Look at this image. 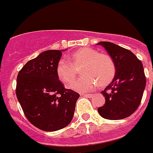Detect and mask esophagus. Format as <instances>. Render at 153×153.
Segmentation results:
<instances>
[{"label":"esophagus","instance_id":"34e87169","mask_svg":"<svg viewBox=\"0 0 153 153\" xmlns=\"http://www.w3.org/2000/svg\"><path fill=\"white\" fill-rule=\"evenodd\" d=\"M81 95H82V96H83V97H93V94H81Z\"/></svg>","mask_w":153,"mask_h":153}]
</instances>
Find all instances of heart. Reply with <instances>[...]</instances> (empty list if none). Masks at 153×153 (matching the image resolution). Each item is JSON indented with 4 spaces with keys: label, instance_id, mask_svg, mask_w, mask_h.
Returning a JSON list of instances; mask_svg holds the SVG:
<instances>
[{
    "label": "heart",
    "instance_id": "b5f03b06",
    "mask_svg": "<svg viewBox=\"0 0 153 153\" xmlns=\"http://www.w3.org/2000/svg\"><path fill=\"white\" fill-rule=\"evenodd\" d=\"M58 62L56 72L59 80L65 86L72 82L77 75L76 69L80 68L83 75L73 83L71 88L77 92L91 91L97 86L105 87L111 83L115 75V62L111 56L100 53L96 49L84 47L78 49Z\"/></svg>",
    "mask_w": 153,
    "mask_h": 153
}]
</instances>
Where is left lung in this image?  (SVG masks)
<instances>
[{
  "label": "left lung",
  "instance_id": "left-lung-1",
  "mask_svg": "<svg viewBox=\"0 0 153 153\" xmlns=\"http://www.w3.org/2000/svg\"><path fill=\"white\" fill-rule=\"evenodd\" d=\"M115 64L112 82L100 93L105 103L98 112L106 120H118L129 117L140 105L146 85L142 63L130 50L108 42H100Z\"/></svg>",
  "mask_w": 153,
  "mask_h": 153
}]
</instances>
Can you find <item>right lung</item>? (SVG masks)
Returning <instances> with one entry per match:
<instances>
[{"instance_id": "1", "label": "right lung", "mask_w": 153, "mask_h": 153, "mask_svg": "<svg viewBox=\"0 0 153 153\" xmlns=\"http://www.w3.org/2000/svg\"><path fill=\"white\" fill-rule=\"evenodd\" d=\"M61 51H45L27 62L17 76L16 94L25 116L45 131L68 126L79 97L78 93L66 89L56 75Z\"/></svg>"}]
</instances>
